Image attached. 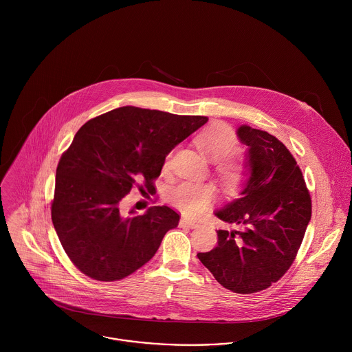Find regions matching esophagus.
I'll return each instance as SVG.
<instances>
[{"instance_id":"esophagus-1","label":"esophagus","mask_w":352,"mask_h":352,"mask_svg":"<svg viewBox=\"0 0 352 352\" xmlns=\"http://www.w3.org/2000/svg\"><path fill=\"white\" fill-rule=\"evenodd\" d=\"M199 224L197 223H193V221H188L185 219H182L179 221V227H184V228H196Z\"/></svg>"}]
</instances>
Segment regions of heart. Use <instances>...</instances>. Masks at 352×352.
I'll return each mask as SVG.
<instances>
[{
  "instance_id": "1",
  "label": "heart",
  "mask_w": 352,
  "mask_h": 352,
  "mask_svg": "<svg viewBox=\"0 0 352 352\" xmlns=\"http://www.w3.org/2000/svg\"><path fill=\"white\" fill-rule=\"evenodd\" d=\"M197 148L214 164V173L227 189L239 188L249 177V164L243 155L234 152L239 144L235 131L224 122H213L195 136ZM233 153L231 154L230 152ZM170 156L164 160V168ZM214 188L210 184L181 182L168 192V202L186 217H197L213 202Z\"/></svg>"
}]
</instances>
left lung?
<instances>
[{"label": "left lung", "instance_id": "obj_1", "mask_svg": "<svg viewBox=\"0 0 352 352\" xmlns=\"http://www.w3.org/2000/svg\"><path fill=\"white\" fill-rule=\"evenodd\" d=\"M250 177L241 197L216 216L243 227L217 231V246L197 254L214 278L236 294H254L277 283L294 263L312 216L302 171L276 136L242 125Z\"/></svg>", "mask_w": 352, "mask_h": 352}]
</instances>
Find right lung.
<instances>
[{
  "mask_svg": "<svg viewBox=\"0 0 352 352\" xmlns=\"http://www.w3.org/2000/svg\"><path fill=\"white\" fill-rule=\"evenodd\" d=\"M206 122L202 116L126 106L76 132L57 167L52 220L78 270L97 281H117L155 256L179 214L153 206L142 216H125L121 202L135 185L152 192L166 156Z\"/></svg>",
  "mask_w": 352,
  "mask_h": 352,
  "instance_id": "1",
  "label": "right lung"
}]
</instances>
